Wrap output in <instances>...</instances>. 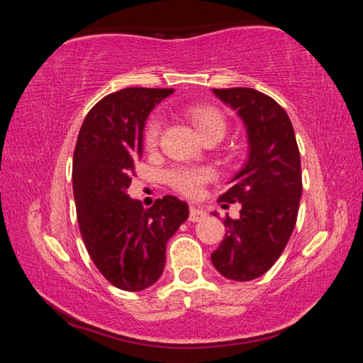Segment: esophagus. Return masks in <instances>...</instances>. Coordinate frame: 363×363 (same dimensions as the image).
I'll return each instance as SVG.
<instances>
[{
  "instance_id": "obj_1",
  "label": "esophagus",
  "mask_w": 363,
  "mask_h": 363,
  "mask_svg": "<svg viewBox=\"0 0 363 363\" xmlns=\"http://www.w3.org/2000/svg\"><path fill=\"white\" fill-rule=\"evenodd\" d=\"M206 213L201 210L199 206H190V213H189V220L190 223H199V220L205 219Z\"/></svg>"
}]
</instances>
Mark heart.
Returning a JSON list of instances; mask_svg holds the SVG:
<instances>
[{
    "mask_svg": "<svg viewBox=\"0 0 363 363\" xmlns=\"http://www.w3.org/2000/svg\"><path fill=\"white\" fill-rule=\"evenodd\" d=\"M189 120L192 121L195 130L199 131L200 138L208 136V134H219L224 136L225 133V118L220 113V110L211 106H195L187 110ZM160 126L158 118H150L147 121L144 130V144L145 147H155L160 139ZM167 182L171 187L182 195L187 196H199L203 190L205 184L211 179V173L205 168L195 167H174L167 171Z\"/></svg>",
    "mask_w": 363,
    "mask_h": 363,
    "instance_id": "b5f03b06",
    "label": "heart"
}]
</instances>
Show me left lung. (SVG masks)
Instances as JSON below:
<instances>
[{"mask_svg":"<svg viewBox=\"0 0 363 363\" xmlns=\"http://www.w3.org/2000/svg\"><path fill=\"white\" fill-rule=\"evenodd\" d=\"M213 93L240 115L250 155L233 186L219 196L242 210L238 219H224L225 237L211 261L225 279L248 281L274 266L296 225L303 194L299 149L290 118L272 97L251 88Z\"/></svg>","mask_w":363,"mask_h":363,"instance_id":"left-lung-1","label":"left lung"}]
</instances>
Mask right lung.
Instances as JSON below:
<instances>
[{
	"label": "right lung",
	"mask_w": 363,
	"mask_h": 363,
	"mask_svg": "<svg viewBox=\"0 0 363 363\" xmlns=\"http://www.w3.org/2000/svg\"><path fill=\"white\" fill-rule=\"evenodd\" d=\"M174 89L125 88L89 110L73 152V195L79 233L91 259L113 286L140 291L155 284L167 243L189 218L173 195L150 208L126 194L143 157V131L152 108Z\"/></svg>",
	"instance_id": "right-lung-1"
}]
</instances>
